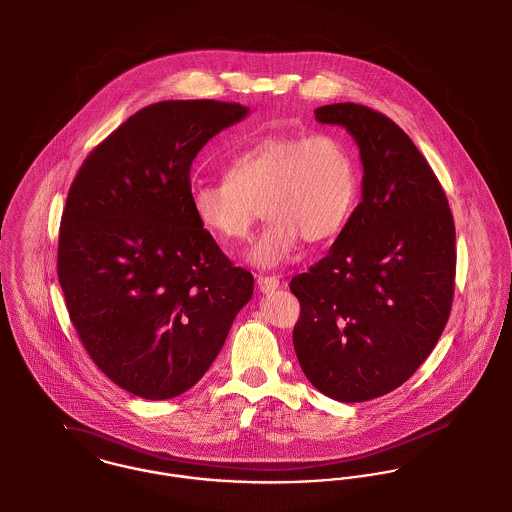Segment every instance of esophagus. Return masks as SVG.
Masks as SVG:
<instances>
[{"instance_id":"esophagus-1","label":"esophagus","mask_w":512,"mask_h":512,"mask_svg":"<svg viewBox=\"0 0 512 512\" xmlns=\"http://www.w3.org/2000/svg\"><path fill=\"white\" fill-rule=\"evenodd\" d=\"M256 285H258V289L262 293H272V291L279 287V277H275V275H260L256 279Z\"/></svg>"}]
</instances>
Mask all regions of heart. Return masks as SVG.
<instances>
[{"label": "heart", "instance_id": "obj_1", "mask_svg": "<svg viewBox=\"0 0 512 512\" xmlns=\"http://www.w3.org/2000/svg\"><path fill=\"white\" fill-rule=\"evenodd\" d=\"M359 192L347 145L330 134L264 137L231 157L225 176L192 186L190 204L205 233L225 246L250 237L262 207L270 223L248 252L270 270L307 242L332 239L345 227Z\"/></svg>", "mask_w": 512, "mask_h": 512}]
</instances>
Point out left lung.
<instances>
[{
	"mask_svg": "<svg viewBox=\"0 0 512 512\" xmlns=\"http://www.w3.org/2000/svg\"><path fill=\"white\" fill-rule=\"evenodd\" d=\"M314 114L355 139L363 192L330 252L289 283L301 303L293 345L316 390L355 404L402 386L437 345L456 231L439 178L396 122L355 103Z\"/></svg>",
	"mask_w": 512,
	"mask_h": 512,
	"instance_id": "8db88e82",
	"label": "left lung"
}]
</instances>
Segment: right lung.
<instances>
[{"label":"right lung","mask_w":512,"mask_h":512,"mask_svg":"<svg viewBox=\"0 0 512 512\" xmlns=\"http://www.w3.org/2000/svg\"><path fill=\"white\" fill-rule=\"evenodd\" d=\"M248 108L163 101L99 143L69 188L58 279L95 365L145 400L190 390L254 291L194 217L190 169Z\"/></svg>","instance_id":"obj_1"}]
</instances>
